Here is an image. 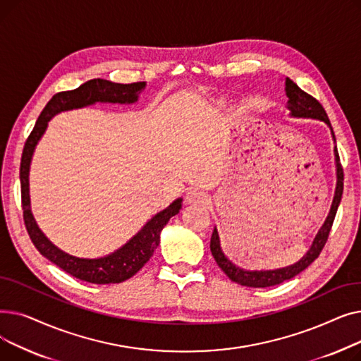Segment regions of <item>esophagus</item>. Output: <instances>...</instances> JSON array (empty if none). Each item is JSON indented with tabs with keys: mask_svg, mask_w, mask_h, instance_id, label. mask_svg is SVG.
<instances>
[{
	"mask_svg": "<svg viewBox=\"0 0 361 361\" xmlns=\"http://www.w3.org/2000/svg\"><path fill=\"white\" fill-rule=\"evenodd\" d=\"M185 200L188 203H206L207 202V195L199 188H192V190H188L185 195Z\"/></svg>",
	"mask_w": 361,
	"mask_h": 361,
	"instance_id": "esophagus-1",
	"label": "esophagus"
}]
</instances>
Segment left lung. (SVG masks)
Masks as SVG:
<instances>
[{"mask_svg": "<svg viewBox=\"0 0 361 361\" xmlns=\"http://www.w3.org/2000/svg\"><path fill=\"white\" fill-rule=\"evenodd\" d=\"M283 85H286V93L288 98L287 108L290 109L291 117L316 118L320 121H325L332 131L331 121L326 116V111L324 109V106L320 105V102L317 99H314L312 94L306 93L305 90H301L290 78H286V83ZM332 137L335 140L334 131H332ZM335 164H336V188H335L334 202H332L331 211H329V215H328L325 224L322 225V228L319 230L316 238L313 240L310 250L305 256H302L297 263H294V264H291V267H287V268H281V269H275V271H245V269L235 267L233 262H230L225 257V255L221 250L218 231L215 228L212 233V238H211V252H212L214 259L218 263V267L225 272L226 276L244 287H253V288L272 287V286H278V283H281L283 281L294 278L295 275L305 271L309 264H312L319 257L322 249L325 247V244L328 241L341 197H343V190H344V173H343V166H341V164H339V157H338L336 149H335Z\"/></svg>", "mask_w": 361, "mask_h": 361, "instance_id": "obj_1", "label": "left lung"}]
</instances>
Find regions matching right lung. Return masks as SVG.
I'll return each instance as SVG.
<instances>
[{"label": "right lung", "instance_id": "obj_1", "mask_svg": "<svg viewBox=\"0 0 361 361\" xmlns=\"http://www.w3.org/2000/svg\"><path fill=\"white\" fill-rule=\"evenodd\" d=\"M145 82L121 85L104 79H92L78 89L55 93L41 112L23 147L20 162V185L23 219L29 237L35 244V247L49 262L56 264V267L71 276L90 283H118L136 275L159 245L161 231L169 218H173L180 212L183 199L174 200L166 209L161 211L150 221H147L135 237L128 240L123 247L114 253L98 259L75 257L54 245L39 230V226H37L32 215L29 197V169L32 155L37 142L44 136L48 121L56 114L93 105L94 102L133 104L137 101L139 93L145 89Z\"/></svg>", "mask_w": 361, "mask_h": 361}]
</instances>
